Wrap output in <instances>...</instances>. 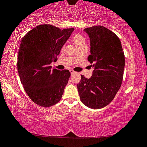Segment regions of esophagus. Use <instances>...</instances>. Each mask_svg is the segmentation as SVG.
<instances>
[{
    "mask_svg": "<svg viewBox=\"0 0 147 147\" xmlns=\"http://www.w3.org/2000/svg\"><path fill=\"white\" fill-rule=\"evenodd\" d=\"M70 71V73L72 74H76V72L75 71H74L73 70V69H70V71Z\"/></svg>",
    "mask_w": 147,
    "mask_h": 147,
    "instance_id": "34e87169",
    "label": "esophagus"
}]
</instances>
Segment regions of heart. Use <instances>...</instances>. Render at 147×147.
Instances as JSON below:
<instances>
[{
	"label": "heart",
	"mask_w": 147,
	"mask_h": 147,
	"mask_svg": "<svg viewBox=\"0 0 147 147\" xmlns=\"http://www.w3.org/2000/svg\"><path fill=\"white\" fill-rule=\"evenodd\" d=\"M73 41L77 48H79L86 46V39L83 35L80 33H76L73 37Z\"/></svg>",
	"instance_id": "heart-1"
}]
</instances>
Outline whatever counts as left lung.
I'll use <instances>...</instances> for the list:
<instances>
[{"instance_id": "8db88e82", "label": "left lung", "mask_w": 147, "mask_h": 147, "mask_svg": "<svg viewBox=\"0 0 147 147\" xmlns=\"http://www.w3.org/2000/svg\"><path fill=\"white\" fill-rule=\"evenodd\" d=\"M84 31L90 39L88 61L94 69L90 79L81 75L77 87L84 105L99 109L110 103L121 86L125 55L119 37L108 28L96 26Z\"/></svg>"}]
</instances>
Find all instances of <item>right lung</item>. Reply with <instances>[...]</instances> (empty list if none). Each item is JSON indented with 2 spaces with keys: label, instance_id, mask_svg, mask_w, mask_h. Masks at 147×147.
I'll return each mask as SVG.
<instances>
[{
  "label": "right lung",
  "instance_id": "1",
  "mask_svg": "<svg viewBox=\"0 0 147 147\" xmlns=\"http://www.w3.org/2000/svg\"><path fill=\"white\" fill-rule=\"evenodd\" d=\"M74 30H61L51 24L38 25L22 38L17 68L26 92L35 104L50 107L61 99L70 72L51 69L63 46Z\"/></svg>",
  "mask_w": 147,
  "mask_h": 147
}]
</instances>
